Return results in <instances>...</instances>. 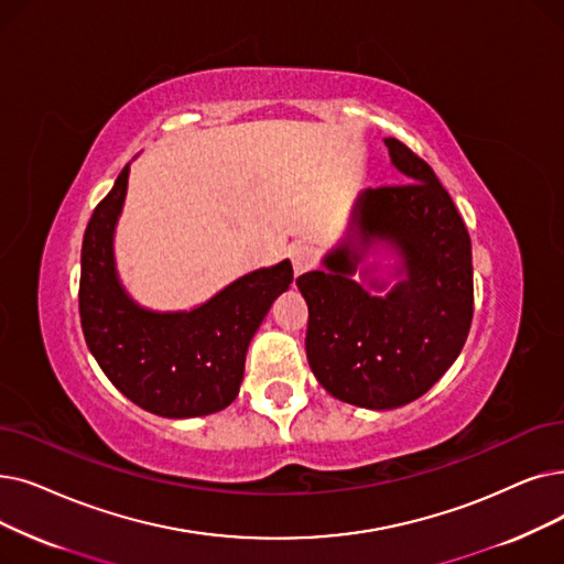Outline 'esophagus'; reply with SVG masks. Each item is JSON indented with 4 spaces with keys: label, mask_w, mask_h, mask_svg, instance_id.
<instances>
[{
    "label": "esophagus",
    "mask_w": 564,
    "mask_h": 564,
    "mask_svg": "<svg viewBox=\"0 0 564 564\" xmlns=\"http://www.w3.org/2000/svg\"><path fill=\"white\" fill-rule=\"evenodd\" d=\"M290 260H292V269H295V274L300 276L313 267L315 249L308 247V243H295V247L290 249Z\"/></svg>",
    "instance_id": "1"
}]
</instances>
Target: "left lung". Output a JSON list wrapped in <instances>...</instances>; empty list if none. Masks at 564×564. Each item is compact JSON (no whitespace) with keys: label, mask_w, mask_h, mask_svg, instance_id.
Returning a JSON list of instances; mask_svg holds the SVG:
<instances>
[{"label":"left lung","mask_w":564,"mask_h":564,"mask_svg":"<svg viewBox=\"0 0 564 564\" xmlns=\"http://www.w3.org/2000/svg\"><path fill=\"white\" fill-rule=\"evenodd\" d=\"M384 144L410 184L359 191L323 269L297 279L313 376L334 399L366 410L426 394L473 323V247L463 218L420 156L397 138Z\"/></svg>","instance_id":"left-lung-1"}]
</instances>
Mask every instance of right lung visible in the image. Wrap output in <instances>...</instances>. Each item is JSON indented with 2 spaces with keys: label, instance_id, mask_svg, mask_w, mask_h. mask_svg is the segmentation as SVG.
Instances as JSON below:
<instances>
[{
  "label": "right lung",
  "instance_id": "obj_1",
  "mask_svg": "<svg viewBox=\"0 0 564 564\" xmlns=\"http://www.w3.org/2000/svg\"><path fill=\"white\" fill-rule=\"evenodd\" d=\"M131 165L94 209L80 258V323L108 380L142 410L167 420L228 408L243 361L274 300L292 283V264L260 267L188 311H154L121 283L115 232L127 203Z\"/></svg>",
  "mask_w": 564,
  "mask_h": 564
}]
</instances>
